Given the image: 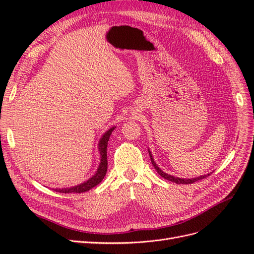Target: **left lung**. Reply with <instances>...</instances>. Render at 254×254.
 Segmentation results:
<instances>
[{
	"mask_svg": "<svg viewBox=\"0 0 254 254\" xmlns=\"http://www.w3.org/2000/svg\"><path fill=\"white\" fill-rule=\"evenodd\" d=\"M148 151H149V150H148ZM149 157H150V160H151V163H152L153 167L156 168L157 173H158L161 177H163L164 179H166V180H168V181L175 182V183H177V184H190V183H194V182H196V181H198V180H201V179H203V178H206L207 176L211 175V174H207V175H203V176H200V177H197V178H193V179H181V178H178V177H174V176H172V175H168V174H166V173L161 171V168H159V166H158V165L156 164V162H155V160H153L150 151H149Z\"/></svg>",
	"mask_w": 254,
	"mask_h": 254,
	"instance_id": "1",
	"label": "left lung"
}]
</instances>
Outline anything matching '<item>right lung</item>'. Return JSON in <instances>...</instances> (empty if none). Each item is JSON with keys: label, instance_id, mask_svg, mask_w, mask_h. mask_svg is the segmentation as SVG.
Instances as JSON below:
<instances>
[{"label": "right lung", "instance_id": "add662e5", "mask_svg": "<svg viewBox=\"0 0 254 254\" xmlns=\"http://www.w3.org/2000/svg\"><path fill=\"white\" fill-rule=\"evenodd\" d=\"M115 127L110 128L108 131L105 132V134L102 136L101 141H99L98 144V149L99 153H101V163H99V166L97 168V172L95 173L94 176H92L89 180L86 182H83L81 184H78V186L70 188V189H55L54 190L58 191V193H64V194H70V193H83V191H87L91 190L92 188L96 187L97 184L102 182L104 179V177L106 176L107 173V167H108V161H107V145H108L109 137L114 130Z\"/></svg>", "mask_w": 254, "mask_h": 254}]
</instances>
